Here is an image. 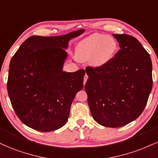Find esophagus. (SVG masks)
<instances>
[{
    "mask_svg": "<svg viewBox=\"0 0 158 158\" xmlns=\"http://www.w3.org/2000/svg\"><path fill=\"white\" fill-rule=\"evenodd\" d=\"M88 75H86V74H85V75H84V77H83V84L85 85V83H86V81H87V79H88Z\"/></svg>",
    "mask_w": 158,
    "mask_h": 158,
    "instance_id": "obj_1",
    "label": "esophagus"
}]
</instances>
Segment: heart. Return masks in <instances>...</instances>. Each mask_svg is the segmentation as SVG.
<instances>
[{"instance_id": "obj_1", "label": "heart", "mask_w": 158, "mask_h": 158, "mask_svg": "<svg viewBox=\"0 0 158 158\" xmlns=\"http://www.w3.org/2000/svg\"><path fill=\"white\" fill-rule=\"evenodd\" d=\"M115 40L102 34H94L77 44L76 56L79 61L91 59L94 66H102L110 61L116 50Z\"/></svg>"}]
</instances>
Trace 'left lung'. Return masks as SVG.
I'll use <instances>...</instances> for the list:
<instances>
[{
  "label": "left lung",
  "instance_id": "8db88e82",
  "mask_svg": "<svg viewBox=\"0 0 158 158\" xmlns=\"http://www.w3.org/2000/svg\"><path fill=\"white\" fill-rule=\"evenodd\" d=\"M120 49L110 61L87 67L85 85L94 119L108 127H119L136 119L152 88L149 54L139 41L127 34H113Z\"/></svg>",
  "mask_w": 158,
  "mask_h": 158
}]
</instances>
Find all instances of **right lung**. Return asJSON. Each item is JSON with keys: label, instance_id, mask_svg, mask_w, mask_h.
Returning a JSON list of instances; mask_svg holds the SVG:
<instances>
[{"label": "right lung", "instance_id": "obj_1", "mask_svg": "<svg viewBox=\"0 0 158 158\" xmlns=\"http://www.w3.org/2000/svg\"><path fill=\"white\" fill-rule=\"evenodd\" d=\"M83 29L57 36H32L21 44L9 64L7 90L21 122L40 132L58 130L67 122L70 107L83 87L84 69L62 70L69 41Z\"/></svg>", "mask_w": 158, "mask_h": 158}]
</instances>
